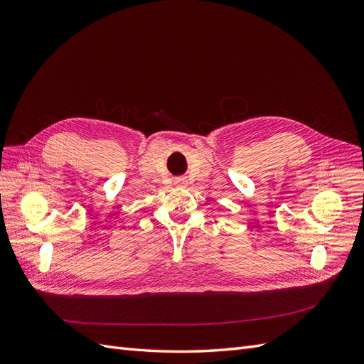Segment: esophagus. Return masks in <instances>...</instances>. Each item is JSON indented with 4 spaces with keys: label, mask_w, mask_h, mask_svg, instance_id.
I'll return each mask as SVG.
<instances>
[{
    "label": "esophagus",
    "mask_w": 364,
    "mask_h": 364,
    "mask_svg": "<svg viewBox=\"0 0 364 364\" xmlns=\"http://www.w3.org/2000/svg\"><path fill=\"white\" fill-rule=\"evenodd\" d=\"M176 185H178V186H183V185H185V179H178V181H176Z\"/></svg>",
    "instance_id": "esophagus-1"
}]
</instances>
